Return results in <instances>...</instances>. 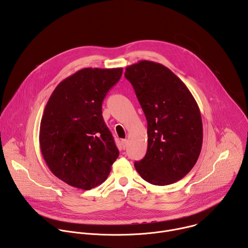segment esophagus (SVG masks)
I'll return each mask as SVG.
<instances>
[{
  "label": "esophagus",
  "mask_w": 248,
  "mask_h": 248,
  "mask_svg": "<svg viewBox=\"0 0 248 248\" xmlns=\"http://www.w3.org/2000/svg\"><path fill=\"white\" fill-rule=\"evenodd\" d=\"M122 146H123V149H125L126 146H127V141L125 139L122 140Z\"/></svg>",
  "instance_id": "esophagus-1"
}]
</instances>
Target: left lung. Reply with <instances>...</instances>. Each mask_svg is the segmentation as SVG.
Segmentation results:
<instances>
[{
    "mask_svg": "<svg viewBox=\"0 0 248 248\" xmlns=\"http://www.w3.org/2000/svg\"><path fill=\"white\" fill-rule=\"evenodd\" d=\"M147 120L145 157L134 163L141 178L168 186L191 170L200 155L203 125L198 105L186 85L165 65L140 61L125 67Z\"/></svg>",
    "mask_w": 248,
    "mask_h": 248,
    "instance_id": "left-lung-1",
    "label": "left lung"
}]
</instances>
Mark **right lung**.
<instances>
[{"label": "right lung", "mask_w": 248, "mask_h": 248, "mask_svg": "<svg viewBox=\"0 0 248 248\" xmlns=\"http://www.w3.org/2000/svg\"><path fill=\"white\" fill-rule=\"evenodd\" d=\"M122 67H85L61 81L40 123L39 143L50 170L70 186L89 190L106 181L119 157L102 103Z\"/></svg>", "instance_id": "right-lung-1"}]
</instances>
